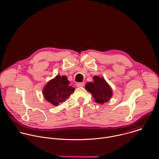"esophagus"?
<instances>
[{"label":"esophagus","instance_id":"34e87169","mask_svg":"<svg viewBox=\"0 0 159 159\" xmlns=\"http://www.w3.org/2000/svg\"><path fill=\"white\" fill-rule=\"evenodd\" d=\"M85 85L84 82H78L76 84V86L77 87H84Z\"/></svg>","mask_w":159,"mask_h":159}]
</instances>
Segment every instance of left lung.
Masks as SVG:
<instances>
[{
	"mask_svg": "<svg viewBox=\"0 0 159 159\" xmlns=\"http://www.w3.org/2000/svg\"><path fill=\"white\" fill-rule=\"evenodd\" d=\"M85 89L90 92L95 98V102L103 104L109 101L113 95L112 90L109 84L103 77H93V82H87Z\"/></svg>",
	"mask_w": 159,
	"mask_h": 159,
	"instance_id": "8db88e82",
	"label": "left lung"
}]
</instances>
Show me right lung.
I'll list each match as a JSON object with an SVG mask.
<instances>
[{"label":"right lung","instance_id":"add662e5","mask_svg":"<svg viewBox=\"0 0 159 159\" xmlns=\"http://www.w3.org/2000/svg\"><path fill=\"white\" fill-rule=\"evenodd\" d=\"M70 82L66 75H57L49 80L43 89L44 98L55 106L69 97L74 92L75 88L69 85Z\"/></svg>","mask_w":159,"mask_h":159}]
</instances>
